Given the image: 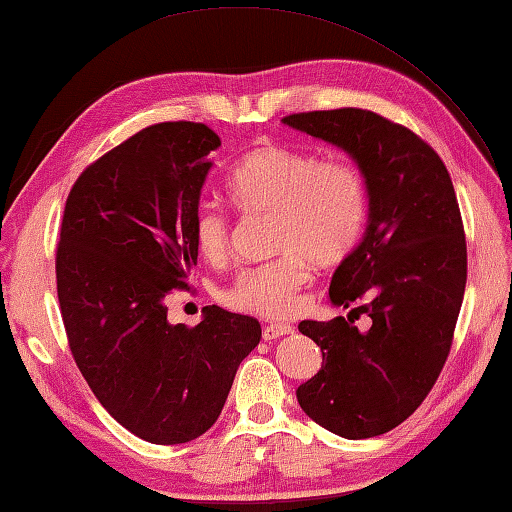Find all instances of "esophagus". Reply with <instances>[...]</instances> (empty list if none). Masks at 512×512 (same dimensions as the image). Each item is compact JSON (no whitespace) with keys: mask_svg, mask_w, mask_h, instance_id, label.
Listing matches in <instances>:
<instances>
[{"mask_svg":"<svg viewBox=\"0 0 512 512\" xmlns=\"http://www.w3.org/2000/svg\"><path fill=\"white\" fill-rule=\"evenodd\" d=\"M288 334H294V327L285 325V323H270L261 329V336H264V340H275V338L288 336Z\"/></svg>","mask_w":512,"mask_h":512,"instance_id":"34e87169","label":"esophagus"}]
</instances>
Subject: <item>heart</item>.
Returning a JSON list of instances; mask_svg holds the SVG:
<instances>
[{
    "mask_svg": "<svg viewBox=\"0 0 512 512\" xmlns=\"http://www.w3.org/2000/svg\"><path fill=\"white\" fill-rule=\"evenodd\" d=\"M227 196L242 213L275 216L281 257L248 266L235 277L229 301L246 312L288 316L316 266H338L364 233L368 198L362 174L342 159H318L281 144L259 146L235 163ZM198 253L218 264L229 253L231 220L216 205H200L192 220Z\"/></svg>",
    "mask_w": 512,
    "mask_h": 512,
    "instance_id": "heart-1",
    "label": "heart"
}]
</instances>
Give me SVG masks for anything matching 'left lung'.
<instances>
[{"label": "left lung", "instance_id": "8db88e82", "mask_svg": "<svg viewBox=\"0 0 512 512\" xmlns=\"http://www.w3.org/2000/svg\"><path fill=\"white\" fill-rule=\"evenodd\" d=\"M285 126L344 150L366 185L368 218L329 285L353 320H303L323 366L296 390L303 412L349 441L390 432L421 406L443 371L467 283V244L441 157L412 130L362 109L296 113Z\"/></svg>", "mask_w": 512, "mask_h": 512}]
</instances>
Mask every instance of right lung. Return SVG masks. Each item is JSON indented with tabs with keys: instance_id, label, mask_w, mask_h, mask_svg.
Returning <instances> with one entry per match:
<instances>
[{
	"instance_id": "1",
	"label": "right lung",
	"mask_w": 512,
	"mask_h": 512,
	"mask_svg": "<svg viewBox=\"0 0 512 512\" xmlns=\"http://www.w3.org/2000/svg\"><path fill=\"white\" fill-rule=\"evenodd\" d=\"M218 148L205 124L148 126L89 165L65 205L56 288L69 349L106 412L154 445L205 434L261 340L255 318L218 305L196 327L168 320L165 296L196 266L192 220Z\"/></svg>"
}]
</instances>
